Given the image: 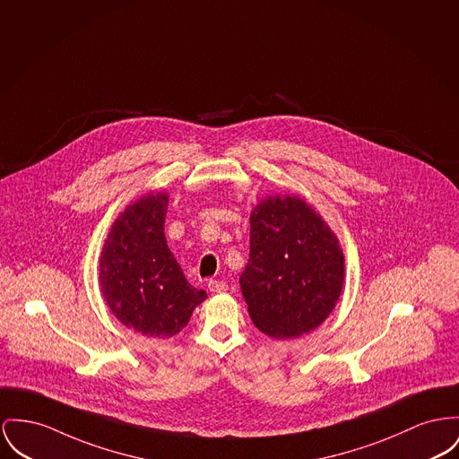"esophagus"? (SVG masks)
Here are the masks:
<instances>
[{
    "mask_svg": "<svg viewBox=\"0 0 459 459\" xmlns=\"http://www.w3.org/2000/svg\"><path fill=\"white\" fill-rule=\"evenodd\" d=\"M209 289H211V292H214V294H221V292H226V290H228V283H226V281H221V280H211V281H209Z\"/></svg>",
    "mask_w": 459,
    "mask_h": 459,
    "instance_id": "obj_1",
    "label": "esophagus"
}]
</instances>
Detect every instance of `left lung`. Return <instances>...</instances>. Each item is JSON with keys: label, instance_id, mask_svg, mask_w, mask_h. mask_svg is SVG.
<instances>
[{"label": "left lung", "instance_id": "8db88e82", "mask_svg": "<svg viewBox=\"0 0 459 459\" xmlns=\"http://www.w3.org/2000/svg\"><path fill=\"white\" fill-rule=\"evenodd\" d=\"M344 281L336 235L298 196L268 198L250 215V254L240 287L254 325L289 339L316 329Z\"/></svg>", "mask_w": 459, "mask_h": 459}]
</instances>
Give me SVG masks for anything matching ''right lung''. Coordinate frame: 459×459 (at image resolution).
Segmentation results:
<instances>
[{
  "label": "right lung",
  "mask_w": 459,
  "mask_h": 459,
  "mask_svg": "<svg viewBox=\"0 0 459 459\" xmlns=\"http://www.w3.org/2000/svg\"><path fill=\"white\" fill-rule=\"evenodd\" d=\"M169 196L148 195L115 221L100 254V290L115 316L144 336H176L207 298L187 283L163 224Z\"/></svg>",
  "instance_id": "add662e5"
}]
</instances>
